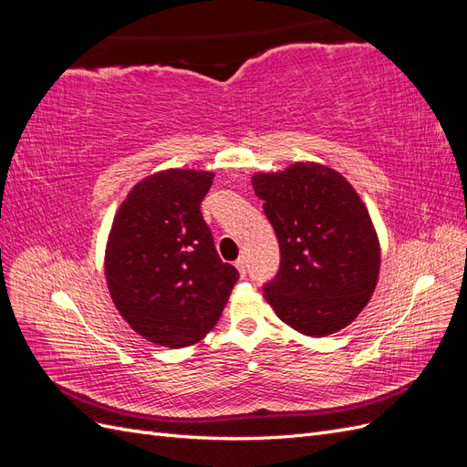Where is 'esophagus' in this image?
Instances as JSON below:
<instances>
[{
	"label": "esophagus",
	"mask_w": 467,
	"mask_h": 467,
	"mask_svg": "<svg viewBox=\"0 0 467 467\" xmlns=\"http://www.w3.org/2000/svg\"><path fill=\"white\" fill-rule=\"evenodd\" d=\"M235 266H237L239 275H245V273H247V263H245V259H244V257H239V259L235 261Z\"/></svg>",
	"instance_id": "esophagus-1"
}]
</instances>
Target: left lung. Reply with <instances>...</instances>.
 Masks as SVG:
<instances>
[{"instance_id": "obj_1", "label": "left lung", "mask_w": 467, "mask_h": 467, "mask_svg": "<svg viewBox=\"0 0 467 467\" xmlns=\"http://www.w3.org/2000/svg\"><path fill=\"white\" fill-rule=\"evenodd\" d=\"M280 245V268L265 300L294 331L327 337L370 302L379 239L368 208L335 169L298 161L251 177Z\"/></svg>"}]
</instances>
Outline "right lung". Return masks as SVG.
Returning <instances> with one entry per match:
<instances>
[{"label":"right lung","mask_w":467,"mask_h":467,"mask_svg":"<svg viewBox=\"0 0 467 467\" xmlns=\"http://www.w3.org/2000/svg\"><path fill=\"white\" fill-rule=\"evenodd\" d=\"M212 171L165 169L122 201L105 249L110 298L150 343L181 348L218 323L239 278L222 263L201 202Z\"/></svg>","instance_id":"obj_1"}]
</instances>
